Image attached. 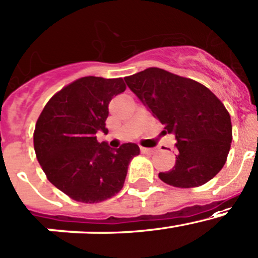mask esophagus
<instances>
[{
  "label": "esophagus",
  "instance_id": "esophagus-1",
  "mask_svg": "<svg viewBox=\"0 0 258 258\" xmlns=\"http://www.w3.org/2000/svg\"><path fill=\"white\" fill-rule=\"evenodd\" d=\"M141 152H142L143 154H153V153H154V149L144 148V147H141Z\"/></svg>",
  "mask_w": 258,
  "mask_h": 258
}]
</instances>
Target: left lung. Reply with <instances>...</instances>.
Returning <instances> with one entry per match:
<instances>
[{"instance_id":"1","label":"left lung","mask_w":258,"mask_h":258,"mask_svg":"<svg viewBox=\"0 0 258 258\" xmlns=\"http://www.w3.org/2000/svg\"><path fill=\"white\" fill-rule=\"evenodd\" d=\"M127 87L176 140V163L159 179L174 187L205 185L222 170L233 140L228 110L194 79L151 67L124 77Z\"/></svg>"}]
</instances>
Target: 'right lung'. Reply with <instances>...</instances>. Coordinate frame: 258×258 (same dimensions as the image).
<instances>
[{"label": "right lung", "mask_w": 258, "mask_h": 258, "mask_svg": "<svg viewBox=\"0 0 258 258\" xmlns=\"http://www.w3.org/2000/svg\"><path fill=\"white\" fill-rule=\"evenodd\" d=\"M122 78H79L56 93L39 116L34 149L47 180L72 200L98 203L123 187L135 143L112 149L99 143L111 99L124 92Z\"/></svg>", "instance_id": "right-lung-1"}]
</instances>
